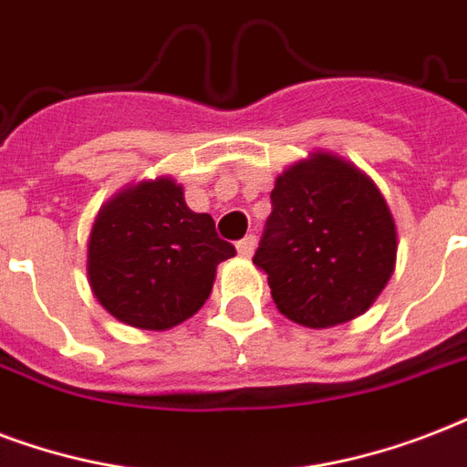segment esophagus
Listing matches in <instances>:
<instances>
[{
	"label": "esophagus",
	"mask_w": 467,
	"mask_h": 467,
	"mask_svg": "<svg viewBox=\"0 0 467 467\" xmlns=\"http://www.w3.org/2000/svg\"><path fill=\"white\" fill-rule=\"evenodd\" d=\"M255 245H258V241H255V236H245L238 241V253L244 255V258H251L253 253H255Z\"/></svg>",
	"instance_id": "34e87169"
}]
</instances>
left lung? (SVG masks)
<instances>
[{
	"label": "left lung",
	"instance_id": "obj_1",
	"mask_svg": "<svg viewBox=\"0 0 467 467\" xmlns=\"http://www.w3.org/2000/svg\"><path fill=\"white\" fill-rule=\"evenodd\" d=\"M255 251L275 306L306 328L356 319L388 287L397 223L378 184L353 162L314 150L275 180Z\"/></svg>",
	"mask_w": 467,
	"mask_h": 467
}]
</instances>
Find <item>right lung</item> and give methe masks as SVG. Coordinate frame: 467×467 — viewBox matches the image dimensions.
<instances>
[{
    "label": "right lung",
    "instance_id": "1",
    "mask_svg": "<svg viewBox=\"0 0 467 467\" xmlns=\"http://www.w3.org/2000/svg\"><path fill=\"white\" fill-rule=\"evenodd\" d=\"M236 248L214 219L184 202L170 175L126 184L97 212L87 238V283L107 312L143 331H165L200 312L216 267Z\"/></svg>",
    "mask_w": 467,
    "mask_h": 467
}]
</instances>
